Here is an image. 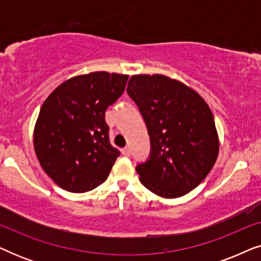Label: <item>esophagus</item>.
Listing matches in <instances>:
<instances>
[{
    "instance_id": "34e87169",
    "label": "esophagus",
    "mask_w": 261,
    "mask_h": 261,
    "mask_svg": "<svg viewBox=\"0 0 261 261\" xmlns=\"http://www.w3.org/2000/svg\"><path fill=\"white\" fill-rule=\"evenodd\" d=\"M122 154H123L124 156H129V154H130L129 147H124V148L122 149Z\"/></svg>"
}]
</instances>
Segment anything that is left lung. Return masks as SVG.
I'll return each mask as SVG.
<instances>
[{
    "label": "left lung",
    "mask_w": 261,
    "mask_h": 261,
    "mask_svg": "<svg viewBox=\"0 0 261 261\" xmlns=\"http://www.w3.org/2000/svg\"><path fill=\"white\" fill-rule=\"evenodd\" d=\"M127 92L151 139V154L139 164L140 181L164 198L187 195L208 176L219 155L212 110L195 90L164 74H134Z\"/></svg>",
    "instance_id": "obj_1"
}]
</instances>
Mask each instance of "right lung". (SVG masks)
<instances>
[{
    "label": "right lung",
    "instance_id": "obj_1",
    "mask_svg": "<svg viewBox=\"0 0 261 261\" xmlns=\"http://www.w3.org/2000/svg\"><path fill=\"white\" fill-rule=\"evenodd\" d=\"M127 74H81L57 87L42 103L34 149L47 176L70 192L90 191L108 178L120 152L110 145L106 110L123 94Z\"/></svg>",
    "mask_w": 261,
    "mask_h": 261
}]
</instances>
